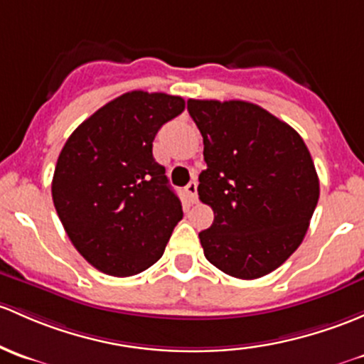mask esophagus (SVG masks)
Returning <instances> with one entry per match:
<instances>
[{
    "label": "esophagus",
    "instance_id": "esophagus-1",
    "mask_svg": "<svg viewBox=\"0 0 364 364\" xmlns=\"http://www.w3.org/2000/svg\"><path fill=\"white\" fill-rule=\"evenodd\" d=\"M185 190H186V195H188L190 202H192V204H195V202L198 200V197H197V183H195V181L188 183Z\"/></svg>",
    "mask_w": 364,
    "mask_h": 364
}]
</instances>
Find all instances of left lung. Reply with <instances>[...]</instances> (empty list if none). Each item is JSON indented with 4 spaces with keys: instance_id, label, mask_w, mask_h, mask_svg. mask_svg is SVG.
Listing matches in <instances>:
<instances>
[{
    "instance_id": "obj_1",
    "label": "left lung",
    "mask_w": 364,
    "mask_h": 364,
    "mask_svg": "<svg viewBox=\"0 0 364 364\" xmlns=\"http://www.w3.org/2000/svg\"><path fill=\"white\" fill-rule=\"evenodd\" d=\"M188 113L208 164L198 197L214 213L198 233L205 258L232 277H263L298 250L319 200L309 148L252 102L190 99Z\"/></svg>"
}]
</instances>
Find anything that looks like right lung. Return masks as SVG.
I'll return each instance as SVG.
<instances>
[{
    "mask_svg": "<svg viewBox=\"0 0 364 364\" xmlns=\"http://www.w3.org/2000/svg\"><path fill=\"white\" fill-rule=\"evenodd\" d=\"M185 99L132 90L99 108L64 144L52 179L59 220L76 251L101 272L136 275L164 255L183 218L153 139Z\"/></svg>",
    "mask_w": 364,
    "mask_h": 364,
    "instance_id": "add662e5",
    "label": "right lung"
}]
</instances>
